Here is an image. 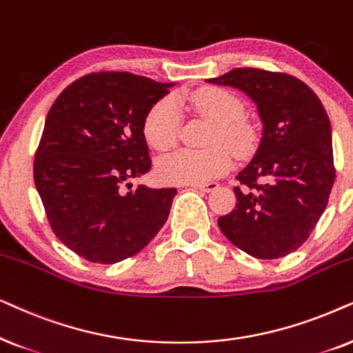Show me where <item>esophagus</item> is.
I'll return each mask as SVG.
<instances>
[{
  "label": "esophagus",
  "instance_id": "esophagus-1",
  "mask_svg": "<svg viewBox=\"0 0 353 353\" xmlns=\"http://www.w3.org/2000/svg\"><path fill=\"white\" fill-rule=\"evenodd\" d=\"M190 187L194 189H199L201 192H211L214 189H218V182H205V184H192Z\"/></svg>",
  "mask_w": 353,
  "mask_h": 353
}]
</instances>
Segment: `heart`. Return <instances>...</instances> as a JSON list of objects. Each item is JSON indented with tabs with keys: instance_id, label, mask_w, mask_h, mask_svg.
Instances as JSON below:
<instances>
[{
	"instance_id": "b5f03b06",
	"label": "heart",
	"mask_w": 353,
	"mask_h": 353,
	"mask_svg": "<svg viewBox=\"0 0 353 353\" xmlns=\"http://www.w3.org/2000/svg\"><path fill=\"white\" fill-rule=\"evenodd\" d=\"M196 114L213 122L206 150H177L159 159L157 172L169 184H203L221 177L232 168V154L247 158L258 145L255 124L243 117V103L232 92L206 87L189 97ZM181 110L172 97L154 105L145 119V137L154 150L164 152L177 143L181 132Z\"/></svg>"
}]
</instances>
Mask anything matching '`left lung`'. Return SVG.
Wrapping results in <instances>:
<instances>
[{
	"label": "left lung",
	"instance_id": "left-lung-1",
	"mask_svg": "<svg viewBox=\"0 0 353 353\" xmlns=\"http://www.w3.org/2000/svg\"><path fill=\"white\" fill-rule=\"evenodd\" d=\"M206 82L231 85L256 103L263 137L237 174V203L218 218L221 232L261 260L297 250L326 210L334 185L331 122L300 79L258 68H236Z\"/></svg>",
	"mask_w": 353,
	"mask_h": 353
}]
</instances>
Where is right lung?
Listing matches in <instances>:
<instances>
[{
	"mask_svg": "<svg viewBox=\"0 0 353 353\" xmlns=\"http://www.w3.org/2000/svg\"><path fill=\"white\" fill-rule=\"evenodd\" d=\"M169 87L100 70L74 81L50 108L35 152V187L56 237L87 261L134 256L166 223L177 190L132 189L129 181L152 169L145 119Z\"/></svg>",
	"mask_w": 353,
	"mask_h": 353,
	"instance_id": "right-lung-1",
	"label": "right lung"
}]
</instances>
